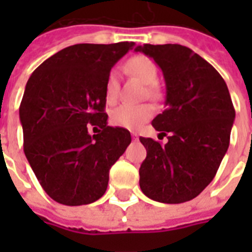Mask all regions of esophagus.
<instances>
[{
    "instance_id": "obj_1",
    "label": "esophagus",
    "mask_w": 252,
    "mask_h": 252,
    "mask_svg": "<svg viewBox=\"0 0 252 252\" xmlns=\"http://www.w3.org/2000/svg\"><path fill=\"white\" fill-rule=\"evenodd\" d=\"M132 138H133V140H137V133L132 132Z\"/></svg>"
}]
</instances>
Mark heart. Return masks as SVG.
<instances>
[{"label": "heart", "instance_id": "1", "mask_svg": "<svg viewBox=\"0 0 252 252\" xmlns=\"http://www.w3.org/2000/svg\"><path fill=\"white\" fill-rule=\"evenodd\" d=\"M126 69L129 70L134 77H137L142 84L146 85L145 94L149 98L156 99L159 95L157 87L158 81V68L150 57L138 55V56L130 57L126 61ZM120 93V80H119V72L116 69H112L108 73L104 84V96L107 103H115L119 98ZM153 115V107L149 103H141V104H120L116 108L111 111L110 122L114 126L128 128V129H137L144 123H146Z\"/></svg>", "mask_w": 252, "mask_h": 252}]
</instances>
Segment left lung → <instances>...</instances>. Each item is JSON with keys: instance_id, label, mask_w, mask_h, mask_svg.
Masks as SVG:
<instances>
[{"instance_id": "8db88e82", "label": "left lung", "mask_w": 252, "mask_h": 252, "mask_svg": "<svg viewBox=\"0 0 252 252\" xmlns=\"http://www.w3.org/2000/svg\"><path fill=\"white\" fill-rule=\"evenodd\" d=\"M163 72L166 110L152 122L165 145L140 137L146 158L140 187L152 200L195 199L215 178L230 142L235 110L225 81L208 61L180 44L138 45Z\"/></svg>"}]
</instances>
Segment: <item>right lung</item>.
Here are the masks:
<instances>
[{
    "label": "right lung",
    "mask_w": 252,
    "mask_h": 252,
    "mask_svg": "<svg viewBox=\"0 0 252 252\" xmlns=\"http://www.w3.org/2000/svg\"><path fill=\"white\" fill-rule=\"evenodd\" d=\"M134 43L76 44L39 65L19 107L23 150L47 195L85 205L107 189L111 166L130 144L124 128L107 126L104 84ZM90 126L99 127L91 136ZM94 129V128H93Z\"/></svg>",
    "instance_id": "1"
}]
</instances>
